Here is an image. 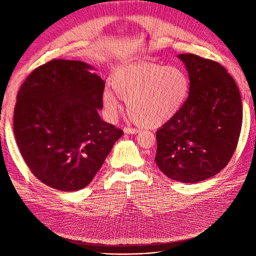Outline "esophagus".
<instances>
[{
  "label": "esophagus",
  "mask_w": 256,
  "mask_h": 256,
  "mask_svg": "<svg viewBox=\"0 0 256 256\" xmlns=\"http://www.w3.org/2000/svg\"><path fill=\"white\" fill-rule=\"evenodd\" d=\"M124 132L125 134H138V129H136V128H130V127H125L124 128Z\"/></svg>",
  "instance_id": "esophagus-1"
}]
</instances>
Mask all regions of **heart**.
I'll return each mask as SVG.
<instances>
[{
  "mask_svg": "<svg viewBox=\"0 0 256 256\" xmlns=\"http://www.w3.org/2000/svg\"><path fill=\"white\" fill-rule=\"evenodd\" d=\"M111 84L115 94L127 102L131 118L146 127H156L171 120L182 109L189 92V79L184 69L152 62L120 66ZM116 96L110 90L102 95L106 112L112 120L122 106Z\"/></svg>",
  "mask_w": 256,
  "mask_h": 256,
  "instance_id": "obj_1",
  "label": "heart"
}]
</instances>
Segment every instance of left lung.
Here are the masks:
<instances>
[{
  "instance_id": "1",
  "label": "left lung",
  "mask_w": 256,
  "mask_h": 256,
  "mask_svg": "<svg viewBox=\"0 0 256 256\" xmlns=\"http://www.w3.org/2000/svg\"><path fill=\"white\" fill-rule=\"evenodd\" d=\"M178 58L189 74V97L157 130L154 160L168 178L198 182L218 174L233 157L242 125V97L218 62L191 53Z\"/></svg>"
}]
</instances>
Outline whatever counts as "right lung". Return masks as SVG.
<instances>
[{
	"label": "right lung",
	"instance_id": "1",
	"mask_svg": "<svg viewBox=\"0 0 256 256\" xmlns=\"http://www.w3.org/2000/svg\"><path fill=\"white\" fill-rule=\"evenodd\" d=\"M80 60L54 58L22 83L14 134L35 177L62 191L92 182L122 130L104 122V82Z\"/></svg>",
	"mask_w": 256,
	"mask_h": 256
}]
</instances>
